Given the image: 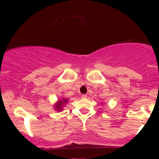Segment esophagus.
Instances as JSON below:
<instances>
[{
  "label": "esophagus",
  "mask_w": 159,
  "mask_h": 159,
  "mask_svg": "<svg viewBox=\"0 0 159 159\" xmlns=\"http://www.w3.org/2000/svg\"><path fill=\"white\" fill-rule=\"evenodd\" d=\"M87 97V95H85V94H83V95H81V98H86Z\"/></svg>",
  "instance_id": "34e87169"
}]
</instances>
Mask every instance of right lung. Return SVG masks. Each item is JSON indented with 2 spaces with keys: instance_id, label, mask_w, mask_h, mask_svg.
Listing matches in <instances>:
<instances>
[{
  "instance_id": "obj_1",
  "label": "right lung",
  "mask_w": 159,
  "mask_h": 159,
  "mask_svg": "<svg viewBox=\"0 0 159 159\" xmlns=\"http://www.w3.org/2000/svg\"><path fill=\"white\" fill-rule=\"evenodd\" d=\"M67 102H68V99H66V98H63L62 100H59V102H57L55 105L56 110L58 111H61L63 110L62 108H63V107L64 106L65 104L67 103Z\"/></svg>"
}]
</instances>
